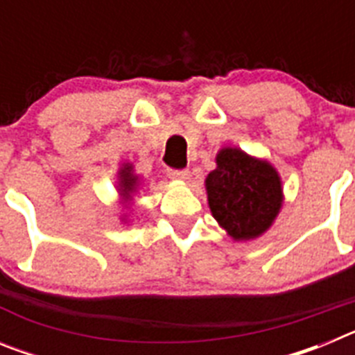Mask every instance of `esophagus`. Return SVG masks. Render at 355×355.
Listing matches in <instances>:
<instances>
[{
    "instance_id": "esophagus-1",
    "label": "esophagus",
    "mask_w": 355,
    "mask_h": 355,
    "mask_svg": "<svg viewBox=\"0 0 355 355\" xmlns=\"http://www.w3.org/2000/svg\"><path fill=\"white\" fill-rule=\"evenodd\" d=\"M168 178L174 181H188L190 180V171H168Z\"/></svg>"
}]
</instances>
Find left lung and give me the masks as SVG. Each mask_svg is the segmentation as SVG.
<instances>
[{
    "instance_id": "obj_1",
    "label": "left lung",
    "mask_w": 355,
    "mask_h": 355,
    "mask_svg": "<svg viewBox=\"0 0 355 355\" xmlns=\"http://www.w3.org/2000/svg\"><path fill=\"white\" fill-rule=\"evenodd\" d=\"M205 180L213 218L234 241H250L272 227L283 208V181L270 162L240 147H222Z\"/></svg>"
}]
</instances>
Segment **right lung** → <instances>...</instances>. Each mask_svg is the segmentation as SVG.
Returning <instances> with one entry per match:
<instances>
[{
	"mask_svg": "<svg viewBox=\"0 0 355 355\" xmlns=\"http://www.w3.org/2000/svg\"><path fill=\"white\" fill-rule=\"evenodd\" d=\"M117 193H119V206L122 209H130V213L121 211V222L122 224H130L131 216L135 211V196L140 192L142 188V180L140 175L135 172V165L130 162L121 163V167L117 171Z\"/></svg>",
	"mask_w": 355,
	"mask_h": 355,
	"instance_id": "add662e5",
	"label": "right lung"
}]
</instances>
